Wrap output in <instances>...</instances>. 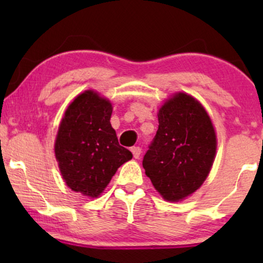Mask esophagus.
<instances>
[{
	"label": "esophagus",
	"mask_w": 263,
	"mask_h": 263,
	"mask_svg": "<svg viewBox=\"0 0 263 263\" xmlns=\"http://www.w3.org/2000/svg\"><path fill=\"white\" fill-rule=\"evenodd\" d=\"M130 151H132L133 156H134L135 159H139L140 154H141V148H140L139 146H136V147H132Z\"/></svg>",
	"instance_id": "1"
}]
</instances>
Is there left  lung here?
<instances>
[{
  "mask_svg": "<svg viewBox=\"0 0 263 263\" xmlns=\"http://www.w3.org/2000/svg\"><path fill=\"white\" fill-rule=\"evenodd\" d=\"M157 134L143 156L146 175L167 201L196 192L213 165L217 138L203 106L177 93L160 107Z\"/></svg>",
  "mask_w": 263,
  "mask_h": 263,
  "instance_id": "1",
  "label": "left lung"
}]
</instances>
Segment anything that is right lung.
Instances as JSON below:
<instances>
[{"instance_id": "add662e5", "label": "right lung", "mask_w": 263, "mask_h": 263, "mask_svg": "<svg viewBox=\"0 0 263 263\" xmlns=\"http://www.w3.org/2000/svg\"><path fill=\"white\" fill-rule=\"evenodd\" d=\"M112 106L86 91L68 106L55 142L62 177L74 192L97 197L133 154L118 143L110 118Z\"/></svg>"}]
</instances>
